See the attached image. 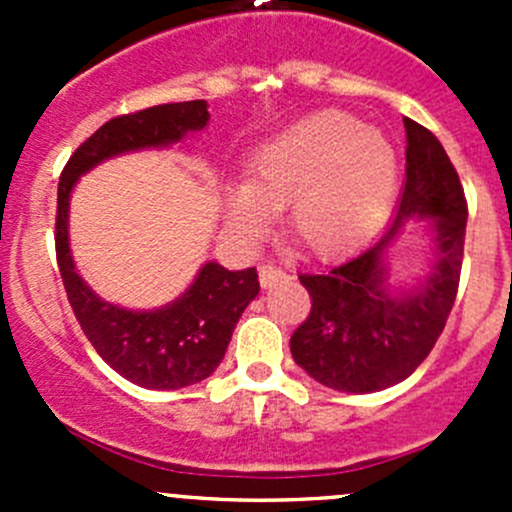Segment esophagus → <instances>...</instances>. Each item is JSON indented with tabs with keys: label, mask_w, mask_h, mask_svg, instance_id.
Listing matches in <instances>:
<instances>
[{
	"label": "esophagus",
	"mask_w": 512,
	"mask_h": 512,
	"mask_svg": "<svg viewBox=\"0 0 512 512\" xmlns=\"http://www.w3.org/2000/svg\"><path fill=\"white\" fill-rule=\"evenodd\" d=\"M287 280V272L282 270V267L272 265V262H265V265H260V285L262 287H272L277 285V282Z\"/></svg>",
	"instance_id": "1"
}]
</instances>
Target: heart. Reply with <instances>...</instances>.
Listing matches in <instances>:
<instances>
[{"mask_svg": "<svg viewBox=\"0 0 512 512\" xmlns=\"http://www.w3.org/2000/svg\"><path fill=\"white\" fill-rule=\"evenodd\" d=\"M399 160L381 131L342 111L317 113L260 146L245 188L227 190L237 230L257 235L285 208L287 235L312 255L349 250L381 220Z\"/></svg>", "mask_w": 512, "mask_h": 512, "instance_id": "1", "label": "heart"}]
</instances>
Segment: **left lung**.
I'll return each instance as SVG.
<instances>
[{
    "label": "left lung",
    "mask_w": 512,
    "mask_h": 512,
    "mask_svg": "<svg viewBox=\"0 0 512 512\" xmlns=\"http://www.w3.org/2000/svg\"><path fill=\"white\" fill-rule=\"evenodd\" d=\"M406 183L389 230L354 257L302 272L312 309L289 339L294 361L347 394L389 389L418 369L441 337L458 294L468 203L441 141L404 118ZM433 217L437 270L399 300L385 292V252L406 219Z\"/></svg>",
    "instance_id": "left-lung-1"
}]
</instances>
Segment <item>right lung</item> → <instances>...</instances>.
Listing matches in <instances>:
<instances>
[{
  "label": "right lung",
  "instance_id": "add662e5",
  "mask_svg": "<svg viewBox=\"0 0 512 512\" xmlns=\"http://www.w3.org/2000/svg\"><path fill=\"white\" fill-rule=\"evenodd\" d=\"M208 103H160L123 113L91 133L64 165L56 198V265L71 309L98 356L143 389H183L208 379L223 361L232 329L260 292L255 267L230 272L208 262L188 292L156 312H128L98 299L74 270L69 252V195L76 178L101 160L138 148L168 146L208 123Z\"/></svg>",
  "mask_w": 512,
  "mask_h": 512
}]
</instances>
